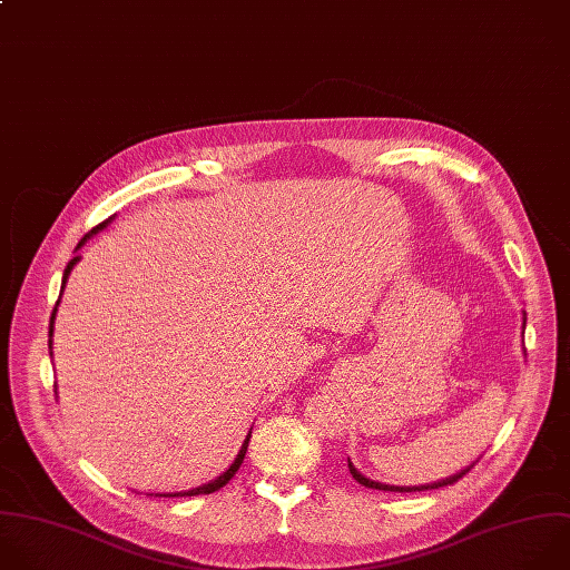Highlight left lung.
<instances>
[{
	"instance_id": "8db88e82",
	"label": "left lung",
	"mask_w": 570,
	"mask_h": 570,
	"mask_svg": "<svg viewBox=\"0 0 570 570\" xmlns=\"http://www.w3.org/2000/svg\"><path fill=\"white\" fill-rule=\"evenodd\" d=\"M523 328H525V313H523ZM474 463H476V461H474ZM474 463H470L468 468H463L461 472H456V474H452V476H445V479L434 481V483H423V485H390V483H381V481L366 479L362 472H357V468L351 463V459H348V472H351V474H353V479H355L357 483H362L364 488L385 490V492H423V490H439V488H443V485H452V483H456L459 479H463V476L474 468Z\"/></svg>"
}]
</instances>
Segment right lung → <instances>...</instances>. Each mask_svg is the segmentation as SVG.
Returning a JSON list of instances; mask_svg holds the SVG:
<instances>
[{
	"label": "right lung",
	"mask_w": 570,
	"mask_h": 570,
	"mask_svg": "<svg viewBox=\"0 0 570 570\" xmlns=\"http://www.w3.org/2000/svg\"><path fill=\"white\" fill-rule=\"evenodd\" d=\"M114 222V217H109L107 222H102L100 226H96L91 233H87L82 239H80V244L76 246V250H80L94 235H98L100 230H105L109 224ZM80 262V255H76L69 264H67V268H65V275H62V291H65V286H67V279H69V275H71V271H73V266ZM60 297H62V293H60ZM60 297H58V302H56V308H53V313H51V324H49V353L53 355V324H56V313H58V304H60ZM250 434H253V430L248 432V436H246V441H244V445H242V450H239V454L235 456V461L230 463V468L224 472V474H219L217 479H213V481H208V483H204V485H199V488H193V490H185V492H156L154 497H197V494H210V492H217L219 488H224L233 476H235V472L239 470V465L244 463V456H246V450H248V441H250ZM151 497V494H149Z\"/></svg>",
	"instance_id": "1"
}]
</instances>
